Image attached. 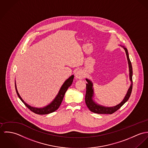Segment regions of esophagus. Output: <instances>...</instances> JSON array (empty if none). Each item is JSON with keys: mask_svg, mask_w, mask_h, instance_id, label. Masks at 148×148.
<instances>
[{"mask_svg": "<svg viewBox=\"0 0 148 148\" xmlns=\"http://www.w3.org/2000/svg\"><path fill=\"white\" fill-rule=\"evenodd\" d=\"M83 77H84V74H83V71H82V70H79L75 73V77L78 79H81L83 78Z\"/></svg>", "mask_w": 148, "mask_h": 148, "instance_id": "34e87169", "label": "esophagus"}]
</instances>
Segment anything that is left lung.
I'll use <instances>...</instances> for the list:
<instances>
[{
	"mask_svg": "<svg viewBox=\"0 0 148 148\" xmlns=\"http://www.w3.org/2000/svg\"><path fill=\"white\" fill-rule=\"evenodd\" d=\"M121 47L124 48V49L125 50V51L127 60H128V65H129V71H130V79L131 82V86H130L124 98L120 104H119L115 106H114V107H104L103 106H100L99 104H98L92 99L93 96H94V90H93V87H92V86H93L92 83L90 80H89L88 79H86L87 83L86 84V96H85V102H86V104L87 107L88 108V109L92 112L99 114H112L114 113L116 111H117L126 101H127V100L129 99L130 96H131L132 90V86H133L132 66L131 62L130 57H129V54H128L127 49L126 48H125L124 46H121Z\"/></svg>",
	"mask_w": 148,
	"mask_h": 148,
	"instance_id": "left-lung-1",
	"label": "left lung"
}]
</instances>
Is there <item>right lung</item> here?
I'll list each match as a JSON object with an SVG mask.
<instances>
[{
    "label": "right lung",
    "instance_id": "right-lung-1",
    "mask_svg": "<svg viewBox=\"0 0 148 148\" xmlns=\"http://www.w3.org/2000/svg\"><path fill=\"white\" fill-rule=\"evenodd\" d=\"M73 79H74V75H72L62 84L57 95L56 96V97L54 98V99L50 103L49 105H48L43 108H36V107H33L29 106V104H27L20 96L18 92L17 91V90L16 83H15V89H16V91L18 97L23 101V103L25 104V106L28 108H29L31 111H32L34 113L38 114V115H47V114L54 112L59 108V107L60 106V105L62 101V100L64 99V95L65 94V92H66L67 90L71 85L72 83L73 82Z\"/></svg>",
    "mask_w": 148,
    "mask_h": 148
}]
</instances>
